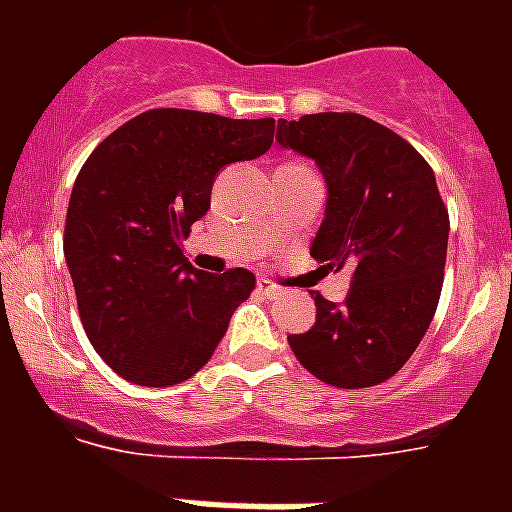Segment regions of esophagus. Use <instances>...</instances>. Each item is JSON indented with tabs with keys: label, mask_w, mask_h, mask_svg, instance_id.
I'll use <instances>...</instances> for the list:
<instances>
[{
	"label": "esophagus",
	"mask_w": 512,
	"mask_h": 512,
	"mask_svg": "<svg viewBox=\"0 0 512 512\" xmlns=\"http://www.w3.org/2000/svg\"><path fill=\"white\" fill-rule=\"evenodd\" d=\"M257 289H260V295L268 297V300H276V297L284 295L279 287H273L271 281H257Z\"/></svg>",
	"instance_id": "obj_1"
}]
</instances>
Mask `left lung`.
<instances>
[{"mask_svg":"<svg viewBox=\"0 0 512 512\" xmlns=\"http://www.w3.org/2000/svg\"><path fill=\"white\" fill-rule=\"evenodd\" d=\"M276 143L311 159L327 183L311 255L353 271L342 303L313 297L316 324L289 335V348L335 388L385 382L417 350L441 297L449 212L436 175L404 138L358 114L279 119Z\"/></svg>","mask_w":512,"mask_h":512,"instance_id":"8db88e82","label":"left lung"}]
</instances>
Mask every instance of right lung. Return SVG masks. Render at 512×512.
Wrapping results in <instances>:
<instances>
[{
	"label": "right lung",
	"instance_id": "1",
	"mask_svg": "<svg viewBox=\"0 0 512 512\" xmlns=\"http://www.w3.org/2000/svg\"><path fill=\"white\" fill-rule=\"evenodd\" d=\"M273 127V119L154 108L84 162L63 255L84 332L124 380L167 388L193 377L255 289L244 268H193L183 239L207 215L217 172L263 156Z\"/></svg>",
	"mask_w": 512,
	"mask_h": 512
}]
</instances>
